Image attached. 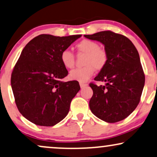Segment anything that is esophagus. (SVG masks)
Instances as JSON below:
<instances>
[{
    "label": "esophagus",
    "mask_w": 157,
    "mask_h": 157,
    "mask_svg": "<svg viewBox=\"0 0 157 157\" xmlns=\"http://www.w3.org/2000/svg\"><path fill=\"white\" fill-rule=\"evenodd\" d=\"M80 86L81 87V88H84V87H86V86H88V84H87V83H83V82H80Z\"/></svg>",
    "instance_id": "34e87169"
}]
</instances>
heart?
Wrapping results in <instances>:
<instances>
[{
    "label": "heart",
    "instance_id": "1",
    "mask_svg": "<svg viewBox=\"0 0 157 157\" xmlns=\"http://www.w3.org/2000/svg\"><path fill=\"white\" fill-rule=\"evenodd\" d=\"M79 53L86 55L83 64L85 67L77 68L71 71L69 78L79 82H86L94 75V69L101 70L107 63V53L102 49L99 48V45L96 41L84 39L76 45ZM60 61L67 69L74 67L75 57L70 50H64L60 53Z\"/></svg>",
    "mask_w": 157,
    "mask_h": 157
}]
</instances>
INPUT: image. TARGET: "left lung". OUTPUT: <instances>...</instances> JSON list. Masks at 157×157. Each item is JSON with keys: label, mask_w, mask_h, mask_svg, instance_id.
<instances>
[{"label": "left lung", "mask_w": 157, "mask_h": 157, "mask_svg": "<svg viewBox=\"0 0 157 157\" xmlns=\"http://www.w3.org/2000/svg\"><path fill=\"white\" fill-rule=\"evenodd\" d=\"M105 46L107 60L94 80L104 86L90 83L93 96L89 101L91 112L107 123L124 120L140 102L145 85V75L140 56L128 38L114 32L101 31L84 35Z\"/></svg>", "instance_id": "left-lung-1"}]
</instances>
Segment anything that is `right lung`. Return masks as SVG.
<instances>
[{"label": "right lung", "mask_w": 157, "mask_h": 157, "mask_svg": "<svg viewBox=\"0 0 157 157\" xmlns=\"http://www.w3.org/2000/svg\"><path fill=\"white\" fill-rule=\"evenodd\" d=\"M80 37L41 34L22 50L12 71L11 85L20 113L36 125L52 126L67 116L80 87L76 80L61 81L68 71L60 56Z\"/></svg>", "instance_id": "obj_1"}]
</instances>
